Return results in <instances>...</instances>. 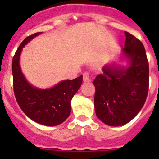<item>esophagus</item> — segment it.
I'll return each mask as SVG.
<instances>
[{
    "instance_id": "34e87169",
    "label": "esophagus",
    "mask_w": 159,
    "mask_h": 159,
    "mask_svg": "<svg viewBox=\"0 0 159 159\" xmlns=\"http://www.w3.org/2000/svg\"><path fill=\"white\" fill-rule=\"evenodd\" d=\"M90 80H91V77H90L89 73H88L87 72H84V73H83V81L86 82H90Z\"/></svg>"
}]
</instances>
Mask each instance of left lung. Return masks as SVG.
<instances>
[{"label":"left lung","mask_w":159,"mask_h":159,"mask_svg":"<svg viewBox=\"0 0 159 159\" xmlns=\"http://www.w3.org/2000/svg\"><path fill=\"white\" fill-rule=\"evenodd\" d=\"M125 42L120 61L107 63L93 81L94 106L99 120L110 126H120L140 111L148 96V62L140 40L125 32ZM126 65H123V62Z\"/></svg>","instance_id":"obj_1"}]
</instances>
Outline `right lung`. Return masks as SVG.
I'll return each mask as SVG.
<instances>
[{
  "label": "right lung",
  "instance_id": "add662e5",
  "mask_svg": "<svg viewBox=\"0 0 159 159\" xmlns=\"http://www.w3.org/2000/svg\"><path fill=\"white\" fill-rule=\"evenodd\" d=\"M29 36L19 46L12 60L14 92L23 112L36 123L46 126L62 124L71 113V101L82 82V75L73 80H62L49 88H39L27 81L21 71L20 58L23 48L36 36Z\"/></svg>",
  "mask_w": 159,
  "mask_h": 159
}]
</instances>
